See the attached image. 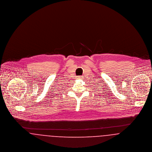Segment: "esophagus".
Here are the masks:
<instances>
[{
  "label": "esophagus",
  "instance_id": "obj_1",
  "mask_svg": "<svg viewBox=\"0 0 152 152\" xmlns=\"http://www.w3.org/2000/svg\"><path fill=\"white\" fill-rule=\"evenodd\" d=\"M82 76H78V77H77V79H82Z\"/></svg>",
  "mask_w": 152,
  "mask_h": 152
}]
</instances>
